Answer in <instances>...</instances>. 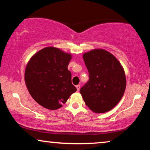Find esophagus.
I'll list each match as a JSON object with an SVG mask.
<instances>
[{"instance_id":"obj_1","label":"esophagus","mask_w":150,"mask_h":150,"mask_svg":"<svg viewBox=\"0 0 150 150\" xmlns=\"http://www.w3.org/2000/svg\"><path fill=\"white\" fill-rule=\"evenodd\" d=\"M76 89H77V91H79V90H80V88H81V85H76Z\"/></svg>"}]
</instances>
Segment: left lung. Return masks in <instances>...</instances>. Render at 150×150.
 Listing matches in <instances>:
<instances>
[{
  "mask_svg": "<svg viewBox=\"0 0 150 150\" xmlns=\"http://www.w3.org/2000/svg\"><path fill=\"white\" fill-rule=\"evenodd\" d=\"M89 81L80 90L85 104L92 111L111 110L122 99L126 86L124 70L108 51L95 49L83 54Z\"/></svg>",
  "mask_w": 150,
  "mask_h": 150,
  "instance_id": "1",
  "label": "left lung"
}]
</instances>
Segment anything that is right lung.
<instances>
[{
  "label": "right lung",
  "instance_id": "add662e5",
  "mask_svg": "<svg viewBox=\"0 0 150 150\" xmlns=\"http://www.w3.org/2000/svg\"><path fill=\"white\" fill-rule=\"evenodd\" d=\"M71 55L54 47H46L28 61L24 79L30 96L43 107L58 109L76 91L67 69Z\"/></svg>",
  "mask_w": 150,
  "mask_h": 150
}]
</instances>
